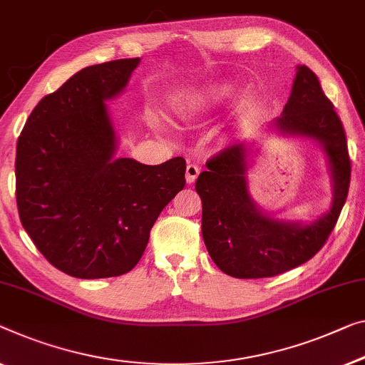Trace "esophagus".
<instances>
[{"label": "esophagus", "mask_w": 365, "mask_h": 365, "mask_svg": "<svg viewBox=\"0 0 365 365\" xmlns=\"http://www.w3.org/2000/svg\"><path fill=\"white\" fill-rule=\"evenodd\" d=\"M200 175V167L195 165V164H188L187 165V170H185V178H187V183H195Z\"/></svg>", "instance_id": "obj_1"}]
</instances>
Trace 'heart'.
Listing matches in <instances>:
<instances>
[{"label": "heart", "instance_id": "b5f03b06", "mask_svg": "<svg viewBox=\"0 0 365 365\" xmlns=\"http://www.w3.org/2000/svg\"><path fill=\"white\" fill-rule=\"evenodd\" d=\"M236 85L227 80H217L213 83H208L203 88H200L188 96V100L183 103V114H203L215 110L222 103L231 100L236 95Z\"/></svg>", "mask_w": 365, "mask_h": 365}]
</instances>
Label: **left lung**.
Instances as JSON below:
<instances>
[{
	"mask_svg": "<svg viewBox=\"0 0 365 365\" xmlns=\"http://www.w3.org/2000/svg\"><path fill=\"white\" fill-rule=\"evenodd\" d=\"M284 135L319 143L329 162L333 203L312 222L284 221L257 208L247 190L249 145L235 144L206 162L195 188L203 205L201 232L213 262L236 279H264L295 269L324 246L346 203L351 159L338 114L317 75L297 67L284 111L272 123Z\"/></svg>",
	"mask_w": 365,
	"mask_h": 365,
	"instance_id": "8db88e82",
	"label": "left lung"
}]
</instances>
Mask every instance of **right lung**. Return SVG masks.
<instances>
[{
	"label": "right lung",
	"instance_id": "obj_1",
	"mask_svg": "<svg viewBox=\"0 0 365 365\" xmlns=\"http://www.w3.org/2000/svg\"><path fill=\"white\" fill-rule=\"evenodd\" d=\"M140 58L91 65L43 96L16 148L21 222L53 267L77 279L133 270L162 210L185 187V159L144 165L116 157L106 101Z\"/></svg>",
	"mask_w": 365,
	"mask_h": 365
}]
</instances>
